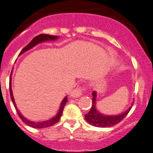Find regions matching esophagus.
<instances>
[{"label": "esophagus", "mask_w": 153, "mask_h": 153, "mask_svg": "<svg viewBox=\"0 0 153 153\" xmlns=\"http://www.w3.org/2000/svg\"><path fill=\"white\" fill-rule=\"evenodd\" d=\"M85 91V89L81 87H77L75 90L72 91L71 93V96L73 97H78L81 96L83 92Z\"/></svg>", "instance_id": "34e87169"}]
</instances>
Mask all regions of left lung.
I'll list each match as a JSON object with an SVG mask.
<instances>
[{"label": "left lung", "instance_id": "left-lung-1", "mask_svg": "<svg viewBox=\"0 0 153 153\" xmlns=\"http://www.w3.org/2000/svg\"><path fill=\"white\" fill-rule=\"evenodd\" d=\"M92 94V106H91L90 112L85 115V118L88 123L93 125V126L99 127V128H109V127L114 126V125L119 123L120 122H122L131 109V107H130L126 112L118 115H112V116L104 115L100 113L96 109V91H94Z\"/></svg>", "mask_w": 153, "mask_h": 153}]
</instances>
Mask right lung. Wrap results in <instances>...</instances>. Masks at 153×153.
<instances>
[{
    "label": "right lung",
    "instance_id": "add662e5",
    "mask_svg": "<svg viewBox=\"0 0 153 153\" xmlns=\"http://www.w3.org/2000/svg\"><path fill=\"white\" fill-rule=\"evenodd\" d=\"M57 38H58V37L55 36V35H44V34H41V35H38V36L35 37L33 39L30 41L29 44H28V45H26V46H25V48L22 50V51L20 52L19 55H21V54H22L23 53H25V51H28L29 49L32 48L33 47H35V45H37L38 44H39V43L44 42V41H50V40H56ZM12 72H13V70H12ZM11 75H12V74H10V97H11V100H12L14 106H15V109H16V110L17 114H18V115L19 116V118L22 119V121L24 122V123H25L27 125H28V126L31 127V128H48V127L52 126V125H55L56 123H57V122H59V118H60L61 115H62V111H63L65 105L66 104L67 101H68L67 97H65L63 99V100L62 101L59 112H58V113L56 114V116H54L53 118H51V119H50V120H48V121H46V122H30V121H28V119H26V118H25V117H24L23 115H22V114L19 112V111L18 109H17L15 101H14V99H13V96L12 88H11Z\"/></svg>",
    "mask_w": 153,
    "mask_h": 153
}]
</instances>
